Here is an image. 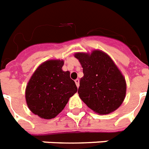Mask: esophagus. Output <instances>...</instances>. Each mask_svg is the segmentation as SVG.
<instances>
[{"instance_id":"34e87169","label":"esophagus","mask_w":149,"mask_h":149,"mask_svg":"<svg viewBox=\"0 0 149 149\" xmlns=\"http://www.w3.org/2000/svg\"><path fill=\"white\" fill-rule=\"evenodd\" d=\"M75 83H76V84H77V87H79V79H77L75 80Z\"/></svg>"}]
</instances>
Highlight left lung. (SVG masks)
<instances>
[{
  "mask_svg": "<svg viewBox=\"0 0 149 149\" xmlns=\"http://www.w3.org/2000/svg\"><path fill=\"white\" fill-rule=\"evenodd\" d=\"M83 67L78 94L83 102L100 115H106L120 107L126 96L125 78L106 53L95 50L91 54L74 55Z\"/></svg>",
  "mask_w": 149,
  "mask_h": 149,
  "instance_id": "8db88e82",
  "label": "left lung"
}]
</instances>
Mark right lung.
I'll return each mask as SVG.
<instances>
[{
    "label": "right lung",
    "mask_w": 149,
    "mask_h": 149,
    "mask_svg": "<svg viewBox=\"0 0 149 149\" xmlns=\"http://www.w3.org/2000/svg\"><path fill=\"white\" fill-rule=\"evenodd\" d=\"M63 60H48L42 63L28 82L26 101L33 113L50 120L64 109L77 87L70 72L62 70Z\"/></svg>",
    "instance_id": "add662e5"
}]
</instances>
